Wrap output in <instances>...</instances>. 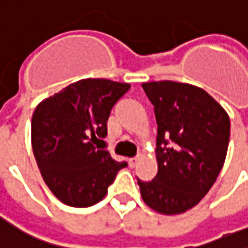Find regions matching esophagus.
Segmentation results:
<instances>
[{"label": "esophagus", "instance_id": "esophagus-1", "mask_svg": "<svg viewBox=\"0 0 248 248\" xmlns=\"http://www.w3.org/2000/svg\"><path fill=\"white\" fill-rule=\"evenodd\" d=\"M138 159H140V156H134V158H130V159H128V164H130L131 168H135V167H137Z\"/></svg>", "mask_w": 248, "mask_h": 248}]
</instances>
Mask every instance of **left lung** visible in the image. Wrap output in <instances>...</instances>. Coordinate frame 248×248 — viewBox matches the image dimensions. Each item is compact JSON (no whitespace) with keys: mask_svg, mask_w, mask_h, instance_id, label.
<instances>
[{"mask_svg":"<svg viewBox=\"0 0 248 248\" xmlns=\"http://www.w3.org/2000/svg\"><path fill=\"white\" fill-rule=\"evenodd\" d=\"M142 89L154 106L158 173L138 181L142 201L161 215H181L199 203L226 159L230 118L203 89L179 81H150Z\"/></svg>","mask_w":248,"mask_h":248,"instance_id":"obj_1","label":"left lung"}]
</instances>
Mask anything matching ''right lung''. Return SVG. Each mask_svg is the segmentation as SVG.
Here are the masks:
<instances>
[{"mask_svg": "<svg viewBox=\"0 0 248 248\" xmlns=\"http://www.w3.org/2000/svg\"><path fill=\"white\" fill-rule=\"evenodd\" d=\"M128 83L81 79L42 100L32 115V150L50 192L67 206L100 202L120 169L108 151L94 144L107 135V120Z\"/></svg>", "mask_w": 248, "mask_h": 248, "instance_id": "1", "label": "right lung"}]
</instances>
